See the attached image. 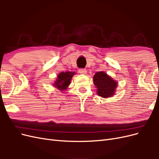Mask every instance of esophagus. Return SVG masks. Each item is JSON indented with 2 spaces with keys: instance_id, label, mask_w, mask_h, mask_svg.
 <instances>
[{
  "instance_id": "obj_1",
  "label": "esophagus",
  "mask_w": 159,
  "mask_h": 159,
  "mask_svg": "<svg viewBox=\"0 0 159 159\" xmlns=\"http://www.w3.org/2000/svg\"><path fill=\"white\" fill-rule=\"evenodd\" d=\"M79 72L81 74H85L86 73H87V70H86V69H85V68H80L79 70Z\"/></svg>"
}]
</instances>
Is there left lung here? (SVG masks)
Masks as SVG:
<instances>
[{
    "label": "left lung",
    "mask_w": 159,
    "mask_h": 159,
    "mask_svg": "<svg viewBox=\"0 0 159 159\" xmlns=\"http://www.w3.org/2000/svg\"><path fill=\"white\" fill-rule=\"evenodd\" d=\"M93 82L98 88L97 93L102 98L111 97L117 88V82L104 71H98L93 76Z\"/></svg>",
    "instance_id": "left-lung-1"
}]
</instances>
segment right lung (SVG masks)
<instances>
[{
  "instance_id": "obj_1",
  "label": "right lung",
  "mask_w": 159,
  "mask_h": 159,
  "mask_svg": "<svg viewBox=\"0 0 159 159\" xmlns=\"http://www.w3.org/2000/svg\"><path fill=\"white\" fill-rule=\"evenodd\" d=\"M75 74L74 71L61 72L57 76V78L54 83V86L58 89L63 91L68 88V86L70 84V81L72 77Z\"/></svg>"
}]
</instances>
